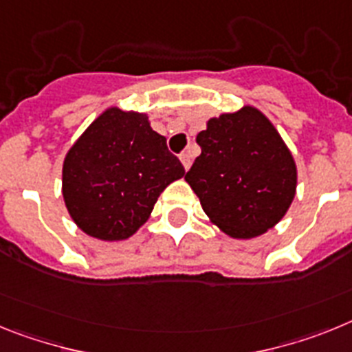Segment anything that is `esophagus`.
Returning a JSON list of instances; mask_svg holds the SVG:
<instances>
[{
	"label": "esophagus",
	"instance_id": "esophagus-1",
	"mask_svg": "<svg viewBox=\"0 0 352 352\" xmlns=\"http://www.w3.org/2000/svg\"><path fill=\"white\" fill-rule=\"evenodd\" d=\"M180 163H182L184 170H189V168H191V154H189V152L180 154Z\"/></svg>",
	"mask_w": 352,
	"mask_h": 352
}]
</instances>
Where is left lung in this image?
<instances>
[{"mask_svg": "<svg viewBox=\"0 0 352 352\" xmlns=\"http://www.w3.org/2000/svg\"><path fill=\"white\" fill-rule=\"evenodd\" d=\"M201 154L186 173L210 223L232 239H253L280 223L298 188L292 152L255 106L221 113L198 133Z\"/></svg>", "mask_w": 352, "mask_h": 352, "instance_id": "left-lung-1", "label": "left lung"}]
</instances>
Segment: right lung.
<instances>
[{"label": "right lung", "mask_w": 352, "mask_h": 352, "mask_svg": "<svg viewBox=\"0 0 352 352\" xmlns=\"http://www.w3.org/2000/svg\"><path fill=\"white\" fill-rule=\"evenodd\" d=\"M184 173L146 113L111 106L65 154L63 201L87 235L124 241L145 225L159 195Z\"/></svg>", "instance_id": "add662e5"}]
</instances>
